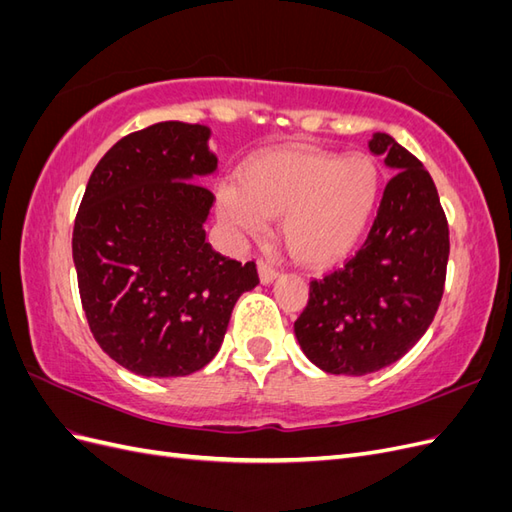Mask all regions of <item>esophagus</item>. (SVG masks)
Segmentation results:
<instances>
[{
    "label": "esophagus",
    "instance_id": "esophagus-1",
    "mask_svg": "<svg viewBox=\"0 0 512 512\" xmlns=\"http://www.w3.org/2000/svg\"><path fill=\"white\" fill-rule=\"evenodd\" d=\"M258 275H260V282L265 284V286H269V284H273L275 280H277V271L271 267V265H267V262H258Z\"/></svg>",
    "mask_w": 512,
    "mask_h": 512
}]
</instances>
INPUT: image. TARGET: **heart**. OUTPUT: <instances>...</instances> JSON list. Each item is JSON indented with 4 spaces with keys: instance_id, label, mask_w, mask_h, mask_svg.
Returning a JSON list of instances; mask_svg holds the SVG:
<instances>
[{
    "instance_id": "b5f03b06",
    "label": "heart",
    "mask_w": 512,
    "mask_h": 512,
    "mask_svg": "<svg viewBox=\"0 0 512 512\" xmlns=\"http://www.w3.org/2000/svg\"><path fill=\"white\" fill-rule=\"evenodd\" d=\"M215 196L237 235L260 237L265 218H280L286 252L305 267H327L365 235L378 207L380 173L365 153L282 147L243 162L237 185L222 183Z\"/></svg>"
}]
</instances>
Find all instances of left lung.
Masks as SVG:
<instances>
[{
  "mask_svg": "<svg viewBox=\"0 0 512 512\" xmlns=\"http://www.w3.org/2000/svg\"><path fill=\"white\" fill-rule=\"evenodd\" d=\"M393 170L361 250L324 280L294 322L303 354L327 374L365 376L399 361L438 312L448 226L433 179L393 136L367 143Z\"/></svg>",
  "mask_w": 512,
  "mask_h": 512,
  "instance_id": "1",
  "label": "left lung"
}]
</instances>
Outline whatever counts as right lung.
Masks as SVG:
<instances>
[{
  "label": "right lung",
  "instance_id": "add662e5",
  "mask_svg": "<svg viewBox=\"0 0 512 512\" xmlns=\"http://www.w3.org/2000/svg\"><path fill=\"white\" fill-rule=\"evenodd\" d=\"M211 128L160 121L123 136L94 168L74 222L72 258L89 329L145 378L194 374L218 354L232 307L258 286L254 262L207 243L218 170Z\"/></svg>",
  "mask_w": 512,
  "mask_h": 512
}]
</instances>
